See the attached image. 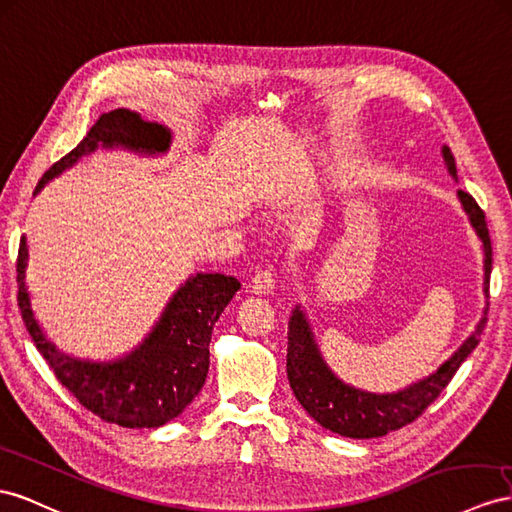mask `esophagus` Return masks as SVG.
<instances>
[{
	"label": "esophagus",
	"mask_w": 512,
	"mask_h": 512,
	"mask_svg": "<svg viewBox=\"0 0 512 512\" xmlns=\"http://www.w3.org/2000/svg\"><path fill=\"white\" fill-rule=\"evenodd\" d=\"M274 285H277V277H274V272L270 268H264V270H259L255 277H253L251 290L255 294H264L266 296V294L274 292Z\"/></svg>",
	"instance_id": "34e87169"
}]
</instances>
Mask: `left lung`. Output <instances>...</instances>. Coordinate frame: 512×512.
Returning a JSON list of instances; mask_svg holds the SVG:
<instances>
[{"instance_id":"8db88e82","label":"left lung","mask_w":512,"mask_h":512,"mask_svg":"<svg viewBox=\"0 0 512 512\" xmlns=\"http://www.w3.org/2000/svg\"><path fill=\"white\" fill-rule=\"evenodd\" d=\"M445 168L458 181L456 162L450 147L441 149ZM458 201L463 205V212L469 218V225L474 227L484 253V296L489 298V277H491V238L487 229L484 212L474 201V196L456 190ZM484 324H487V307H484L482 318L478 320L476 329L465 342L458 346L454 355L441 363L439 368L419 378L400 391L391 393H372L365 389H357L344 383L329 365H326L320 346L313 335L311 324L303 307L296 305L292 311L290 324H287V381L294 391L296 400L303 404V409L316 419V422L350 439H374L383 437L391 430H398L406 424L415 422L422 415L428 404L437 400L439 393L448 387L461 363L471 355L480 342Z\"/></svg>"}]
</instances>
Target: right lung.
Wrapping results in <instances>:
<instances>
[{
	"mask_svg": "<svg viewBox=\"0 0 512 512\" xmlns=\"http://www.w3.org/2000/svg\"><path fill=\"white\" fill-rule=\"evenodd\" d=\"M173 131L127 108L101 114L77 147L51 166L34 194L97 149H123L142 157L168 153ZM28 240L19 244V309L38 352L58 381L103 422L123 428H160L199 396L209 370V342L220 313L240 290V281L220 272H196L170 296L147 337L123 357L80 359L62 352L38 324L25 283Z\"/></svg>",
	"mask_w": 512,
	"mask_h": 512,
	"instance_id": "right-lung-1",
	"label": "right lung"
}]
</instances>
